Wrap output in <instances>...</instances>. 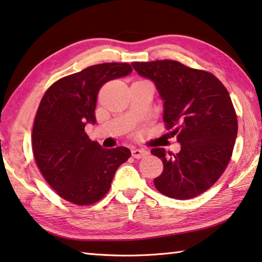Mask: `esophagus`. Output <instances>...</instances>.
<instances>
[{
	"mask_svg": "<svg viewBox=\"0 0 262 262\" xmlns=\"http://www.w3.org/2000/svg\"><path fill=\"white\" fill-rule=\"evenodd\" d=\"M148 151L144 150V149H133L132 150V156L134 159H142V157L147 156Z\"/></svg>",
	"mask_w": 262,
	"mask_h": 262,
	"instance_id": "esophagus-1",
	"label": "esophagus"
}]
</instances>
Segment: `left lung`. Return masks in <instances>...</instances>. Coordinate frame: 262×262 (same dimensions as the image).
<instances>
[{"label": "left lung", "mask_w": 262, "mask_h": 262, "mask_svg": "<svg viewBox=\"0 0 262 262\" xmlns=\"http://www.w3.org/2000/svg\"><path fill=\"white\" fill-rule=\"evenodd\" d=\"M132 65L140 76L155 82L164 100L165 128L181 143L178 154L151 149L163 162L154 185L170 198L197 197L219 180L233 152L238 120L230 94L212 73L177 60Z\"/></svg>", "instance_id": "8db88e82"}]
</instances>
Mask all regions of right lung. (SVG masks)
<instances>
[{"mask_svg":"<svg viewBox=\"0 0 262 262\" xmlns=\"http://www.w3.org/2000/svg\"><path fill=\"white\" fill-rule=\"evenodd\" d=\"M127 63H103L70 74L49 87L32 128V152L39 171L58 196L79 206L106 196L114 173L130 157L124 147L102 149L89 139L98 93L107 81L132 72Z\"/></svg>","mask_w":262,"mask_h":262,"instance_id":"1","label":"right lung"}]
</instances>
